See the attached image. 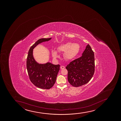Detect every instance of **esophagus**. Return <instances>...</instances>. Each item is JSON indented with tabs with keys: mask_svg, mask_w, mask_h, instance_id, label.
I'll list each match as a JSON object with an SVG mask.
<instances>
[{
	"mask_svg": "<svg viewBox=\"0 0 121 121\" xmlns=\"http://www.w3.org/2000/svg\"><path fill=\"white\" fill-rule=\"evenodd\" d=\"M60 68L61 69H64L65 68V67L63 66H61L60 67Z\"/></svg>",
	"mask_w": 121,
	"mask_h": 121,
	"instance_id": "34e87169",
	"label": "esophagus"
}]
</instances>
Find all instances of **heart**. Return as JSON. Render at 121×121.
<instances>
[{"instance_id": "1", "label": "heart", "mask_w": 121, "mask_h": 121, "mask_svg": "<svg viewBox=\"0 0 121 121\" xmlns=\"http://www.w3.org/2000/svg\"><path fill=\"white\" fill-rule=\"evenodd\" d=\"M80 50V46L78 43H73L68 42L61 44L57 48V50L59 52H64L63 56L65 60L70 61L73 60ZM52 55L54 58L58 57V54L56 50H52L51 51Z\"/></svg>"}]
</instances>
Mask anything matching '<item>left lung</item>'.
I'll use <instances>...</instances> for the list:
<instances>
[{
    "mask_svg": "<svg viewBox=\"0 0 121 121\" xmlns=\"http://www.w3.org/2000/svg\"><path fill=\"white\" fill-rule=\"evenodd\" d=\"M95 55L89 44L87 45L82 56L71 62L66 67L68 71V80L75 87L88 83L95 73Z\"/></svg>",
    "mask_w": 121,
    "mask_h": 121,
    "instance_id": "obj_1",
    "label": "left lung"
}]
</instances>
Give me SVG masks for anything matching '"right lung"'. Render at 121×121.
<instances>
[{"label":"right lung","mask_w":121,"mask_h":121,"mask_svg":"<svg viewBox=\"0 0 121 121\" xmlns=\"http://www.w3.org/2000/svg\"><path fill=\"white\" fill-rule=\"evenodd\" d=\"M52 38L39 39L31 46L26 59V69L31 82L41 89H49L55 83L60 70L59 65H55L49 62L39 63L33 57V50L42 42L50 40Z\"/></svg>","instance_id":"right-lung-1"}]
</instances>
